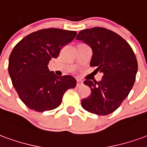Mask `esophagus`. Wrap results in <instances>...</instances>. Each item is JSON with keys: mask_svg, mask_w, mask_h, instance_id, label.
I'll return each instance as SVG.
<instances>
[{"mask_svg": "<svg viewBox=\"0 0 147 147\" xmlns=\"http://www.w3.org/2000/svg\"><path fill=\"white\" fill-rule=\"evenodd\" d=\"M83 82H82V81H81V80H77V82H76V87H80V86H82V85H83Z\"/></svg>", "mask_w": 147, "mask_h": 147, "instance_id": "1", "label": "esophagus"}]
</instances>
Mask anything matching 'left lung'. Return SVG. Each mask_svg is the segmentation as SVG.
<instances>
[{
    "label": "left lung",
    "instance_id": "1",
    "mask_svg": "<svg viewBox=\"0 0 147 147\" xmlns=\"http://www.w3.org/2000/svg\"><path fill=\"white\" fill-rule=\"evenodd\" d=\"M93 50L90 67L103 73L99 82L85 80L91 94L81 104L91 113L105 116L120 107L136 81L138 63L130 45L119 34L104 27H93L78 34Z\"/></svg>",
    "mask_w": 147,
    "mask_h": 147
}]
</instances>
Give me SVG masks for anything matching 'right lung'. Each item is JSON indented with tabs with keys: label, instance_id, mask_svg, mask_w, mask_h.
<instances>
[{
	"label": "right lung",
	"instance_id": "obj_1",
	"mask_svg": "<svg viewBox=\"0 0 147 147\" xmlns=\"http://www.w3.org/2000/svg\"><path fill=\"white\" fill-rule=\"evenodd\" d=\"M76 31L47 28L28 34L16 45L8 63V73L18 95L27 107L36 112L57 108L64 93L75 88L71 76H57L48 64L76 36Z\"/></svg>",
	"mask_w": 147,
	"mask_h": 147
}]
</instances>
